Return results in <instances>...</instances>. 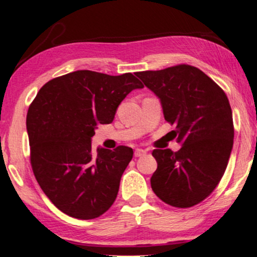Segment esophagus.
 I'll list each match as a JSON object with an SVG mask.
<instances>
[{
	"instance_id": "1",
	"label": "esophagus",
	"mask_w": 257,
	"mask_h": 257,
	"mask_svg": "<svg viewBox=\"0 0 257 257\" xmlns=\"http://www.w3.org/2000/svg\"><path fill=\"white\" fill-rule=\"evenodd\" d=\"M145 154H147V150H143V149H136V150H135V156L136 157L144 156Z\"/></svg>"
}]
</instances>
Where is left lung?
Returning <instances> with one entry per match:
<instances>
[{"label": "left lung", "mask_w": 257, "mask_h": 257, "mask_svg": "<svg viewBox=\"0 0 257 257\" xmlns=\"http://www.w3.org/2000/svg\"><path fill=\"white\" fill-rule=\"evenodd\" d=\"M161 101L164 119L182 145L176 153L155 149L157 169L151 188L174 207H191L214 191L225 172L233 145L232 110L223 89L191 65L137 72Z\"/></svg>", "instance_id": "obj_1"}]
</instances>
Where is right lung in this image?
Here are the masks:
<instances>
[{"label":"right lung","mask_w":257,"mask_h":257,"mask_svg":"<svg viewBox=\"0 0 257 257\" xmlns=\"http://www.w3.org/2000/svg\"><path fill=\"white\" fill-rule=\"evenodd\" d=\"M144 85L131 72L110 76L77 70L49 81L28 108L31 164L40 188L63 213L94 219L113 205L134 150L91 149L97 125L113 121L132 90Z\"/></svg>","instance_id":"1"}]
</instances>
